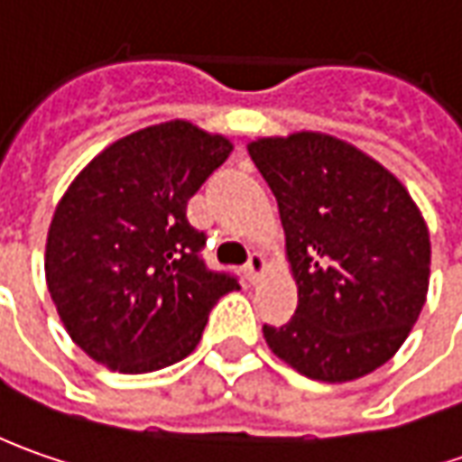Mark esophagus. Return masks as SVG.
<instances>
[{
    "instance_id": "1",
    "label": "esophagus",
    "mask_w": 462,
    "mask_h": 462,
    "mask_svg": "<svg viewBox=\"0 0 462 462\" xmlns=\"http://www.w3.org/2000/svg\"><path fill=\"white\" fill-rule=\"evenodd\" d=\"M245 273H247V279L255 283V281L261 279L263 273H268V258H265L263 253H253L245 265Z\"/></svg>"
}]
</instances>
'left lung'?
<instances>
[{
    "label": "left lung",
    "mask_w": 462,
    "mask_h": 462,
    "mask_svg": "<svg viewBox=\"0 0 462 462\" xmlns=\"http://www.w3.org/2000/svg\"><path fill=\"white\" fill-rule=\"evenodd\" d=\"M247 152L279 201L299 304L263 327L271 353L325 383L374 374L404 345L430 289V230L389 168L347 140L301 130Z\"/></svg>",
    "instance_id": "left-lung-1"
}]
</instances>
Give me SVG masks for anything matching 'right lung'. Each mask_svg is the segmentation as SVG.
<instances>
[{
    "label": "right lung",
    "mask_w": 462,
    "mask_h": 462,
    "mask_svg": "<svg viewBox=\"0 0 462 462\" xmlns=\"http://www.w3.org/2000/svg\"><path fill=\"white\" fill-rule=\"evenodd\" d=\"M232 152L219 133L168 120L115 140L79 171L45 240V283L71 340L120 374L173 365L199 345L237 281L199 258L186 204Z\"/></svg>",
    "instance_id": "1"
}]
</instances>
